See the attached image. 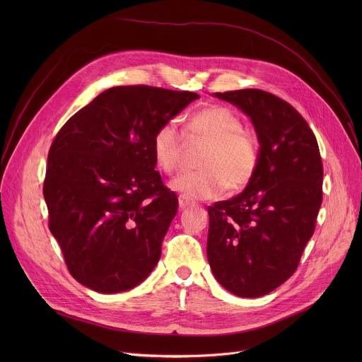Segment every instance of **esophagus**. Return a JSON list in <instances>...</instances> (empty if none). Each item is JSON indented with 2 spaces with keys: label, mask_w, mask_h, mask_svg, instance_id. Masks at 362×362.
<instances>
[{
  "label": "esophagus",
  "mask_w": 362,
  "mask_h": 362,
  "mask_svg": "<svg viewBox=\"0 0 362 362\" xmlns=\"http://www.w3.org/2000/svg\"><path fill=\"white\" fill-rule=\"evenodd\" d=\"M190 204H192V200H189L185 196H179V208L180 209H185V208H187V206H190Z\"/></svg>",
  "instance_id": "1"
}]
</instances>
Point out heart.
I'll return each mask as SVG.
<instances>
[{"label":"heart","instance_id":"1","mask_svg":"<svg viewBox=\"0 0 362 362\" xmlns=\"http://www.w3.org/2000/svg\"><path fill=\"white\" fill-rule=\"evenodd\" d=\"M186 133L209 141L199 160L200 170L186 172L170 182L182 196L215 199L225 190H242L253 179L259 166V141L242 129L240 119L222 106L206 107L189 117ZM183 136L175 120L165 122L154 132L151 153L158 168L170 175L180 163Z\"/></svg>","mask_w":362,"mask_h":362}]
</instances>
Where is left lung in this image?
I'll return each mask as SVG.
<instances>
[{
	"mask_svg": "<svg viewBox=\"0 0 362 362\" xmlns=\"http://www.w3.org/2000/svg\"><path fill=\"white\" fill-rule=\"evenodd\" d=\"M255 126L259 166L242 193L209 206L208 261L243 298L267 295L296 271L315 230L324 168L315 134L285 100L264 90L215 93Z\"/></svg>",
	"mask_w": 362,
	"mask_h": 362,
	"instance_id": "1",
	"label": "left lung"
}]
</instances>
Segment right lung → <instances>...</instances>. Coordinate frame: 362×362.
Instances as JSON below:
<instances>
[{"instance_id": "right-lung-1", "label": "right lung", "mask_w": 362, "mask_h": 362, "mask_svg": "<svg viewBox=\"0 0 362 362\" xmlns=\"http://www.w3.org/2000/svg\"><path fill=\"white\" fill-rule=\"evenodd\" d=\"M196 98L143 84L112 87L51 143L42 187L48 228L81 285L129 291L159 262L179 203L154 170L151 139Z\"/></svg>"}]
</instances>
